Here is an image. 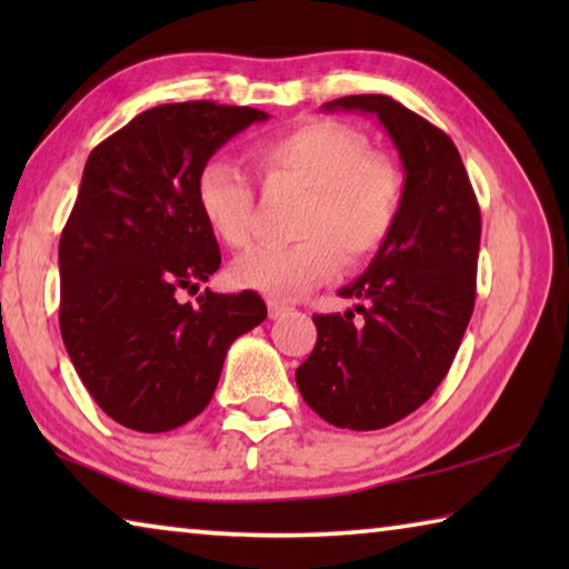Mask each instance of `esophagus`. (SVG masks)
Listing matches in <instances>:
<instances>
[{
  "label": "esophagus",
  "mask_w": 569,
  "mask_h": 569,
  "mask_svg": "<svg viewBox=\"0 0 569 569\" xmlns=\"http://www.w3.org/2000/svg\"><path fill=\"white\" fill-rule=\"evenodd\" d=\"M288 311H291V306L278 301V298H268V316H271V319H281Z\"/></svg>",
  "instance_id": "esophagus-1"
}]
</instances>
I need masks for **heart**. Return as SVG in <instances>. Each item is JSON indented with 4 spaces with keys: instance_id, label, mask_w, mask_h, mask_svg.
Listing matches in <instances>:
<instances>
[{
    "instance_id": "obj_1",
    "label": "heart",
    "mask_w": 569,
    "mask_h": 569,
    "mask_svg": "<svg viewBox=\"0 0 569 569\" xmlns=\"http://www.w3.org/2000/svg\"><path fill=\"white\" fill-rule=\"evenodd\" d=\"M256 168L268 186L303 190L291 246H263L230 266L238 288L293 298L346 266L379 253L397 226L403 176L397 162L371 152L363 132L336 120H308L258 142ZM253 186L230 160L210 158L196 176V206L220 243L243 248L253 220Z\"/></svg>"
}]
</instances>
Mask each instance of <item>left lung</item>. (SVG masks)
<instances>
[{"label":"left lung","instance_id":"1","mask_svg":"<svg viewBox=\"0 0 569 569\" xmlns=\"http://www.w3.org/2000/svg\"><path fill=\"white\" fill-rule=\"evenodd\" d=\"M323 110L377 114L407 170L397 226L339 296L352 311L313 316L316 346L296 369L303 401L339 429L373 431L417 411L455 361L475 311L481 213L447 132L387 94H349Z\"/></svg>","mask_w":569,"mask_h":569}]
</instances>
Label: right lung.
<instances>
[{
	"label": "right lung",
	"instance_id": "add662e5",
	"mask_svg": "<svg viewBox=\"0 0 569 569\" xmlns=\"http://www.w3.org/2000/svg\"><path fill=\"white\" fill-rule=\"evenodd\" d=\"M266 118L210 100L158 104L90 152L60 238V331L84 389L122 427L160 435L196 419L230 343L268 316L256 291L178 301L220 268L198 170Z\"/></svg>",
	"mask_w": 569,
	"mask_h": 569
}]
</instances>
